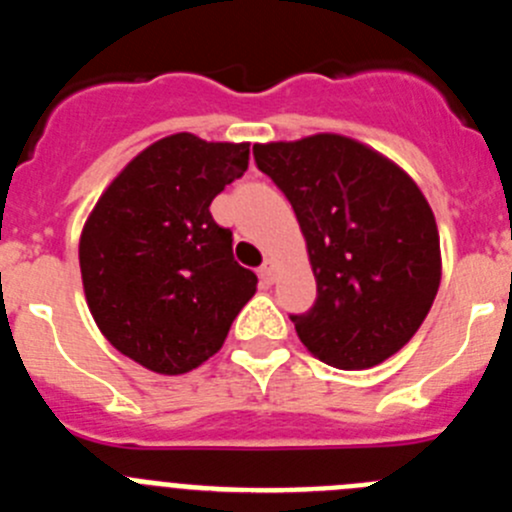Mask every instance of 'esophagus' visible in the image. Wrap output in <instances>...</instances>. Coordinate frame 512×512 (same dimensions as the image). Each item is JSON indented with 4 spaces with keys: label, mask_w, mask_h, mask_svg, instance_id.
I'll return each instance as SVG.
<instances>
[{
    "label": "esophagus",
    "mask_w": 512,
    "mask_h": 512,
    "mask_svg": "<svg viewBox=\"0 0 512 512\" xmlns=\"http://www.w3.org/2000/svg\"><path fill=\"white\" fill-rule=\"evenodd\" d=\"M259 277H261V284H274V277H277V266H274V261H266L264 266L259 269Z\"/></svg>",
    "instance_id": "1"
}]
</instances>
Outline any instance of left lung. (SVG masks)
Listing matches in <instances>:
<instances>
[{"mask_svg":"<svg viewBox=\"0 0 512 512\" xmlns=\"http://www.w3.org/2000/svg\"><path fill=\"white\" fill-rule=\"evenodd\" d=\"M253 156L305 235L318 300L292 323L307 351L348 372L395 356L441 284L436 217L413 176L338 133L256 143Z\"/></svg>","mask_w":512,"mask_h":512,"instance_id":"1","label":"left lung"}]
</instances>
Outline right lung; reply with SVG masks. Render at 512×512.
Instances as JSON below:
<instances>
[{
	"label": "right lung",
	"mask_w": 512,
	"mask_h": 512,
	"mask_svg": "<svg viewBox=\"0 0 512 512\" xmlns=\"http://www.w3.org/2000/svg\"><path fill=\"white\" fill-rule=\"evenodd\" d=\"M251 143L194 133L130 158L79 238L84 297L102 336L156 374H187L223 348L256 274L233 259V233L210 202L248 169Z\"/></svg>",
	"instance_id": "1"
}]
</instances>
